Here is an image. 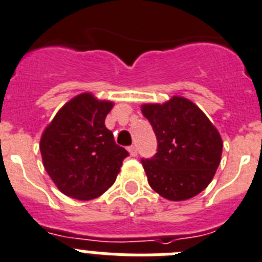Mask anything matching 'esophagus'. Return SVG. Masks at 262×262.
<instances>
[{
  "mask_svg": "<svg viewBox=\"0 0 262 262\" xmlns=\"http://www.w3.org/2000/svg\"><path fill=\"white\" fill-rule=\"evenodd\" d=\"M128 151H129V154H130L132 157L137 156V147H136V146H129Z\"/></svg>",
  "mask_w": 262,
  "mask_h": 262,
  "instance_id": "1",
  "label": "esophagus"
}]
</instances>
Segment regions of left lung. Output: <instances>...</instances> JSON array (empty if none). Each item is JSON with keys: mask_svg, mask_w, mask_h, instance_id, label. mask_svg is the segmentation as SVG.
I'll return each instance as SVG.
<instances>
[{"mask_svg": "<svg viewBox=\"0 0 262 262\" xmlns=\"http://www.w3.org/2000/svg\"><path fill=\"white\" fill-rule=\"evenodd\" d=\"M142 115L157 136V153L142 159L150 187L165 199L195 196L212 181L222 159L219 132L200 108L181 96L163 104H144Z\"/></svg>", "mask_w": 262, "mask_h": 262, "instance_id": "1", "label": "left lung"}]
</instances>
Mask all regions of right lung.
Masks as SVG:
<instances>
[{
    "label": "right lung",
    "mask_w": 262,
    "mask_h": 262,
    "mask_svg": "<svg viewBox=\"0 0 262 262\" xmlns=\"http://www.w3.org/2000/svg\"><path fill=\"white\" fill-rule=\"evenodd\" d=\"M112 101L80 93L59 109L40 137L43 166L67 196L91 200L115 183L129 156L105 126Z\"/></svg>",
    "instance_id": "1"
}]
</instances>
